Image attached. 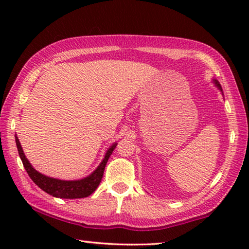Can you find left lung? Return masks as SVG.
Returning <instances> with one entry per match:
<instances>
[{
	"mask_svg": "<svg viewBox=\"0 0 249 249\" xmlns=\"http://www.w3.org/2000/svg\"><path fill=\"white\" fill-rule=\"evenodd\" d=\"M213 82H214V84H215V86L218 88V89H220L221 91H222V87H221V84L220 83H218V81H217V80H215V79H214L213 80Z\"/></svg>",
	"mask_w": 249,
	"mask_h": 249,
	"instance_id": "1",
	"label": "left lung"
}]
</instances>
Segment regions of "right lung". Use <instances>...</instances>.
<instances>
[{"instance_id": "1", "label": "right lung", "mask_w": 249, "mask_h": 249, "mask_svg": "<svg viewBox=\"0 0 249 249\" xmlns=\"http://www.w3.org/2000/svg\"><path fill=\"white\" fill-rule=\"evenodd\" d=\"M15 142L16 146H18V155L20 159H22L25 170L27 171V174L31 177V179L38 185L43 191L47 192L48 195L54 197H61V199H81V197H87L92 195V193L96 190V188L99 187L101 180H102L103 172L105 169V166H107V160L117 145L116 142H114V144L109 147L107 154H105V157L102 160V162L100 163L99 167L96 168L90 176H88L81 180L67 181L50 178V177L41 175L40 172L34 169L27 160L26 156H25L22 146H20V142L18 141V138L16 137V135Z\"/></svg>"}]
</instances>
